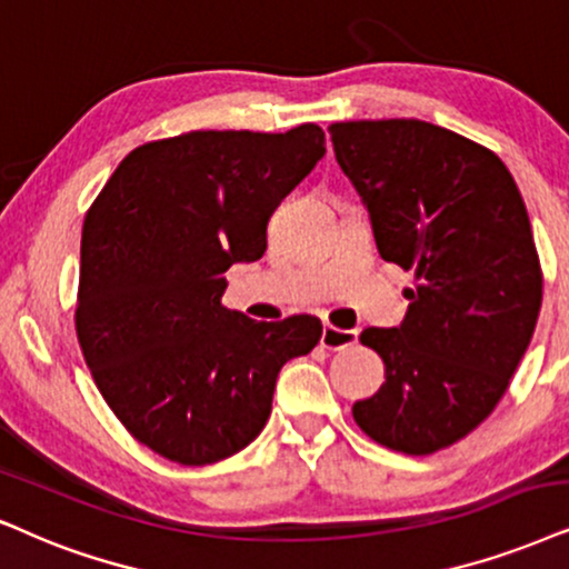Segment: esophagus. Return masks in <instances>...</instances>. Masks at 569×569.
I'll return each instance as SVG.
<instances>
[{
    "label": "esophagus",
    "instance_id": "1",
    "mask_svg": "<svg viewBox=\"0 0 569 569\" xmlns=\"http://www.w3.org/2000/svg\"><path fill=\"white\" fill-rule=\"evenodd\" d=\"M359 338V330L355 328H336V326H322V336H320V343L330 351H338V349H347L351 343H357Z\"/></svg>",
    "mask_w": 569,
    "mask_h": 569
}]
</instances>
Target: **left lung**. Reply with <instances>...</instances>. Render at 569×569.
Returning <instances> with one entry per match:
<instances>
[{
    "label": "left lung",
    "instance_id": "1",
    "mask_svg": "<svg viewBox=\"0 0 569 569\" xmlns=\"http://www.w3.org/2000/svg\"><path fill=\"white\" fill-rule=\"evenodd\" d=\"M330 141L380 257L415 272L405 322L359 336L386 383L351 412L380 446L433 455L493 412L533 338L543 280L528 210L491 149L426 120L336 123Z\"/></svg>",
    "mask_w": 569,
    "mask_h": 569
}]
</instances>
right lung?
<instances>
[{"instance_id":"right-lung-1","label":"right lung","mask_w":569,"mask_h":569,"mask_svg":"<svg viewBox=\"0 0 569 569\" xmlns=\"http://www.w3.org/2000/svg\"><path fill=\"white\" fill-rule=\"evenodd\" d=\"M326 133L191 131L133 149L81 236L76 330L97 388L143 446L210 465L260 436L278 372L309 355L312 315L257 322L220 305L226 272L260 260L280 199Z\"/></svg>"}]
</instances>
